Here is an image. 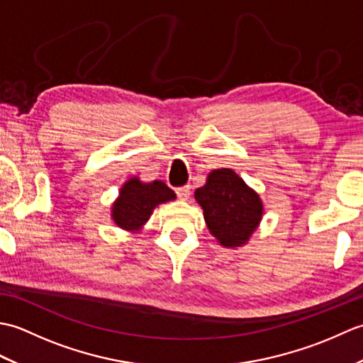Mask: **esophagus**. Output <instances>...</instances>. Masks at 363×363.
<instances>
[{
    "label": "esophagus",
    "instance_id": "1",
    "mask_svg": "<svg viewBox=\"0 0 363 363\" xmlns=\"http://www.w3.org/2000/svg\"><path fill=\"white\" fill-rule=\"evenodd\" d=\"M176 194H177V196H179V199H182V201H187L190 196V187L186 186V187L176 189Z\"/></svg>",
    "mask_w": 363,
    "mask_h": 363
}]
</instances>
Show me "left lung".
<instances>
[{
	"label": "left lung",
	"instance_id": "obj_1",
	"mask_svg": "<svg viewBox=\"0 0 363 363\" xmlns=\"http://www.w3.org/2000/svg\"><path fill=\"white\" fill-rule=\"evenodd\" d=\"M195 199L211 234L226 248L248 242L264 213L259 195L230 168L211 172L204 186L196 189Z\"/></svg>",
	"mask_w": 363,
	"mask_h": 363
}]
</instances>
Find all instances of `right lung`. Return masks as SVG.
Here are the masks:
<instances>
[{
	"label": "right lung",
	"mask_w": 363,
	"mask_h": 363,
	"mask_svg": "<svg viewBox=\"0 0 363 363\" xmlns=\"http://www.w3.org/2000/svg\"><path fill=\"white\" fill-rule=\"evenodd\" d=\"M176 199L174 191L165 182L145 184L130 177L120 189V196L112 206V220L118 228L137 233L150 220L152 211L162 203Z\"/></svg>",
	"instance_id": "right-lung-1"
}]
</instances>
